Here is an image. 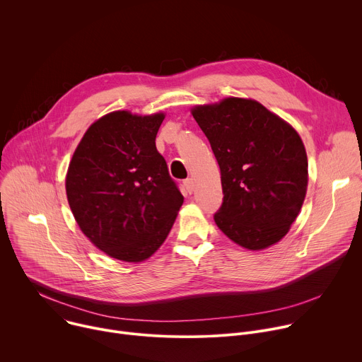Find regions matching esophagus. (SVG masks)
<instances>
[{
    "label": "esophagus",
    "instance_id": "1",
    "mask_svg": "<svg viewBox=\"0 0 362 362\" xmlns=\"http://www.w3.org/2000/svg\"><path fill=\"white\" fill-rule=\"evenodd\" d=\"M183 186H185V189H186L187 193H192V192H193V180H192V179H186V180L183 182Z\"/></svg>",
    "mask_w": 362,
    "mask_h": 362
}]
</instances>
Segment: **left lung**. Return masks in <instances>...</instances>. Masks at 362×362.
<instances>
[{
    "mask_svg": "<svg viewBox=\"0 0 362 362\" xmlns=\"http://www.w3.org/2000/svg\"><path fill=\"white\" fill-rule=\"evenodd\" d=\"M190 113L221 168L218 228L249 250L278 243L299 215L308 187V158L298 132L252 98L226 97Z\"/></svg>",
    "mask_w": 362,
    "mask_h": 362,
    "instance_id": "8db88e82",
    "label": "left lung"
}]
</instances>
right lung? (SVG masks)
<instances>
[{
	"label": "right lung",
	"mask_w": 362,
	"mask_h": 362,
	"mask_svg": "<svg viewBox=\"0 0 362 362\" xmlns=\"http://www.w3.org/2000/svg\"><path fill=\"white\" fill-rule=\"evenodd\" d=\"M165 116L117 110L100 117L86 130L66 175L78 228L123 262H141L156 252L183 204L156 148Z\"/></svg>",
	"instance_id": "right-lung-1"
}]
</instances>
